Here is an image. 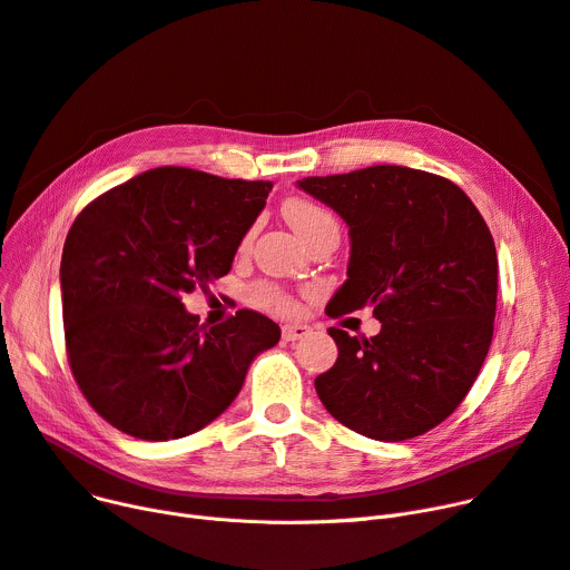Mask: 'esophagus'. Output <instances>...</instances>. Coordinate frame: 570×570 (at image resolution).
Here are the masks:
<instances>
[{
  "label": "esophagus",
  "instance_id": "1",
  "mask_svg": "<svg viewBox=\"0 0 570 570\" xmlns=\"http://www.w3.org/2000/svg\"><path fill=\"white\" fill-rule=\"evenodd\" d=\"M307 334H309V327H307V325H299V323H286V325L282 327L284 341H297V338L307 336Z\"/></svg>",
  "mask_w": 570,
  "mask_h": 570
}]
</instances>
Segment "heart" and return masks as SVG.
Segmentation results:
<instances>
[{
    "mask_svg": "<svg viewBox=\"0 0 570 570\" xmlns=\"http://www.w3.org/2000/svg\"><path fill=\"white\" fill-rule=\"evenodd\" d=\"M282 213H284L286 222L291 224V229L302 238V243H309L316 236L327 234V232L338 234V224H336L334 215L327 208H323V206H318L309 199L291 197V199L284 202ZM256 299L263 302V305L275 307L277 312H291L293 309V302L286 295H282L279 291H275L273 286H258L256 288Z\"/></svg>",
    "mask_w": 570,
    "mask_h": 570,
    "instance_id": "b5f03b06",
    "label": "heart"
}]
</instances>
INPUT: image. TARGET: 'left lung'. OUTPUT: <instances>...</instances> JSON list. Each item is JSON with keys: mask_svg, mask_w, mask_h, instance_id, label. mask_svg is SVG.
<instances>
[{"mask_svg": "<svg viewBox=\"0 0 570 570\" xmlns=\"http://www.w3.org/2000/svg\"><path fill=\"white\" fill-rule=\"evenodd\" d=\"M297 187L348 226V279L325 312L373 307L381 321L371 338L327 330L338 357L316 377L318 399L373 440L431 431L468 396L492 341L498 252L481 213L451 180L396 165Z\"/></svg>", "mask_w": 570, "mask_h": 570, "instance_id": "1", "label": "left lung"}]
</instances>
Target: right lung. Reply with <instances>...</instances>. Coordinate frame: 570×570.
I'll return each mask as SVG.
<instances>
[{
  "instance_id": "1",
  "label": "right lung",
  "mask_w": 570,
  "mask_h": 570,
  "mask_svg": "<svg viewBox=\"0 0 570 570\" xmlns=\"http://www.w3.org/2000/svg\"><path fill=\"white\" fill-rule=\"evenodd\" d=\"M271 189L158 167L72 222L59 271L66 351L85 399L114 429L167 442L208 426L254 357L279 341V325L258 312L204 327L180 299L232 271Z\"/></svg>"
}]
</instances>
